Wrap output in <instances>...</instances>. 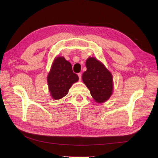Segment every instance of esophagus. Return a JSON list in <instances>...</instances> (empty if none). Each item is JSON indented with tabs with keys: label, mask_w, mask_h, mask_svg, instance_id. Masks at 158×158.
<instances>
[{
	"label": "esophagus",
	"mask_w": 158,
	"mask_h": 158,
	"mask_svg": "<svg viewBox=\"0 0 158 158\" xmlns=\"http://www.w3.org/2000/svg\"><path fill=\"white\" fill-rule=\"evenodd\" d=\"M78 76H79V80L81 81V76H82V74H81V73H78Z\"/></svg>",
	"instance_id": "esophagus-1"
}]
</instances>
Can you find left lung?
Instances as JSON below:
<instances>
[{"instance_id":"left-lung-1","label":"left lung","mask_w":158,"mask_h":158,"mask_svg":"<svg viewBox=\"0 0 158 158\" xmlns=\"http://www.w3.org/2000/svg\"><path fill=\"white\" fill-rule=\"evenodd\" d=\"M86 71L83 73V83L98 103L107 100L113 93V76L103 64L94 57L86 61Z\"/></svg>"}]
</instances>
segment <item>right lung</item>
I'll list each match as a JSON object with an SVG mask.
<instances>
[{
    "label": "right lung",
    "mask_w": 158,
    "mask_h": 158,
    "mask_svg": "<svg viewBox=\"0 0 158 158\" xmlns=\"http://www.w3.org/2000/svg\"><path fill=\"white\" fill-rule=\"evenodd\" d=\"M79 80L72 64L62 56L56 57L48 75V83L51 97L59 100L66 96L72 85Z\"/></svg>",
    "instance_id": "obj_1"
}]
</instances>
